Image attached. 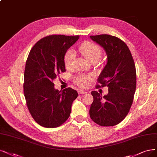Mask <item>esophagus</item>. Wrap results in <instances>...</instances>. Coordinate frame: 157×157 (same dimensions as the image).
I'll list each match as a JSON object with an SVG mask.
<instances>
[{
  "instance_id": "34e87169",
  "label": "esophagus",
  "mask_w": 157,
  "mask_h": 157,
  "mask_svg": "<svg viewBox=\"0 0 157 157\" xmlns=\"http://www.w3.org/2000/svg\"><path fill=\"white\" fill-rule=\"evenodd\" d=\"M78 92L79 94H86L87 92L84 90H78Z\"/></svg>"
}]
</instances>
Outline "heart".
<instances>
[{
  "label": "heart",
  "instance_id": "obj_1",
  "mask_svg": "<svg viewBox=\"0 0 157 157\" xmlns=\"http://www.w3.org/2000/svg\"><path fill=\"white\" fill-rule=\"evenodd\" d=\"M79 51L85 59L90 63H96L100 59L101 55V50L99 46L91 42L86 41L81 44ZM75 57L74 50H69L64 56V64L67 69L70 70L72 68L73 62ZM92 77L90 75L78 74L73 78L74 82L82 87L87 85L88 82L92 79Z\"/></svg>",
  "mask_w": 157,
  "mask_h": 157
}]
</instances>
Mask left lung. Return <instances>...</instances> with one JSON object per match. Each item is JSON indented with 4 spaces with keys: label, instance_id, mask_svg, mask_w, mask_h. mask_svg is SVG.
<instances>
[{
    "label": "left lung",
    "instance_id": "8db88e82",
    "mask_svg": "<svg viewBox=\"0 0 157 157\" xmlns=\"http://www.w3.org/2000/svg\"><path fill=\"white\" fill-rule=\"evenodd\" d=\"M90 37L105 49L107 63L98 79L97 87L108 86L109 93L102 97L92 91L94 101L89 110L96 124L103 127L114 126L129 113L136 86L134 59L127 45L118 37L107 34Z\"/></svg>",
    "mask_w": 157,
    "mask_h": 157
}]
</instances>
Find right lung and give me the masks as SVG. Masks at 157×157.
Wrapping results in <instances>:
<instances>
[{
	"label": "right lung",
	"mask_w": 157,
	"mask_h": 157,
	"mask_svg": "<svg viewBox=\"0 0 157 157\" xmlns=\"http://www.w3.org/2000/svg\"><path fill=\"white\" fill-rule=\"evenodd\" d=\"M79 37L46 36L35 44L29 53L24 74V95L32 118L43 127H59L71 115L77 91L70 87L56 90L53 82L66 71L64 56Z\"/></svg>",
	"instance_id": "obj_1"
}]
</instances>
